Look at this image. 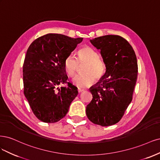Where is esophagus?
<instances>
[{
	"label": "esophagus",
	"mask_w": 160,
	"mask_h": 160,
	"mask_svg": "<svg viewBox=\"0 0 160 160\" xmlns=\"http://www.w3.org/2000/svg\"><path fill=\"white\" fill-rule=\"evenodd\" d=\"M83 91H84V90H83V89H80V88H78V93H80V92H83Z\"/></svg>",
	"instance_id": "1"
}]
</instances>
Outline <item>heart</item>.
I'll return each mask as SVG.
<instances>
[{"mask_svg": "<svg viewBox=\"0 0 160 160\" xmlns=\"http://www.w3.org/2000/svg\"><path fill=\"white\" fill-rule=\"evenodd\" d=\"M96 51L90 46H84L78 52V58L72 54L67 56L64 61V68L66 74L72 77L78 70L79 65H84L81 72L82 74L76 75L72 80L73 85L84 88L96 82L100 81L106 73V64L99 58Z\"/></svg>", "mask_w": 160, "mask_h": 160, "instance_id": "1", "label": "heart"}]
</instances>
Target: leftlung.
<instances>
[{
    "label": "left lung",
    "instance_id": "1",
    "mask_svg": "<svg viewBox=\"0 0 160 160\" xmlns=\"http://www.w3.org/2000/svg\"><path fill=\"white\" fill-rule=\"evenodd\" d=\"M90 42L100 50L106 73L90 88L93 98L86 106V115L95 124L109 126L122 119L132 100L138 77L137 58L132 46L120 36H102Z\"/></svg>",
    "mask_w": 160,
    "mask_h": 160
}]
</instances>
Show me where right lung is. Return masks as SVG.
I'll use <instances>...</instances> for the list:
<instances>
[{"label":"right lung","instance_id":"1","mask_svg":"<svg viewBox=\"0 0 160 160\" xmlns=\"http://www.w3.org/2000/svg\"><path fill=\"white\" fill-rule=\"evenodd\" d=\"M82 40L50 33L36 39L28 47L22 70L24 94L40 121L54 123L60 120L78 95L72 84L58 86L68 79L64 60Z\"/></svg>","mask_w":160,"mask_h":160}]
</instances>
